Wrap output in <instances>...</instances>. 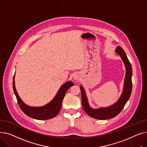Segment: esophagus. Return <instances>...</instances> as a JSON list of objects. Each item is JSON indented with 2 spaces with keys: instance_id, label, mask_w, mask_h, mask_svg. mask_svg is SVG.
<instances>
[{
  "instance_id": "obj_1",
  "label": "esophagus",
  "mask_w": 147,
  "mask_h": 147,
  "mask_svg": "<svg viewBox=\"0 0 147 147\" xmlns=\"http://www.w3.org/2000/svg\"><path fill=\"white\" fill-rule=\"evenodd\" d=\"M74 78H75V80H78L79 79V76H78V75H75V76H74Z\"/></svg>"
}]
</instances>
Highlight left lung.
I'll list each match as a JSON object with an SVG mask.
<instances>
[{
  "mask_svg": "<svg viewBox=\"0 0 147 147\" xmlns=\"http://www.w3.org/2000/svg\"><path fill=\"white\" fill-rule=\"evenodd\" d=\"M116 52L121 57L125 65L126 76L123 92L115 104L106 108H100L98 109H91L88 105L84 90L82 86H80L82 107L87 114L91 117L99 120H106L116 117L122 110L126 102L131 96L132 89V69L131 64L129 62L125 52L121 47L117 46L116 49Z\"/></svg>",
  "mask_w": 147,
  "mask_h": 147,
  "instance_id": "1",
  "label": "left lung"
}]
</instances>
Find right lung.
<instances>
[{"mask_svg": "<svg viewBox=\"0 0 147 147\" xmlns=\"http://www.w3.org/2000/svg\"><path fill=\"white\" fill-rule=\"evenodd\" d=\"M14 78L15 75L13 79V88L20 109L28 117L37 120H47L56 116L61 109L62 101L66 91L74 85L71 81L66 82L60 87L56 97L49 104L40 107H33L26 105L20 97L15 88Z\"/></svg>", "mask_w": 147, "mask_h": 147, "instance_id": "obj_1", "label": "right lung"}]
</instances>
